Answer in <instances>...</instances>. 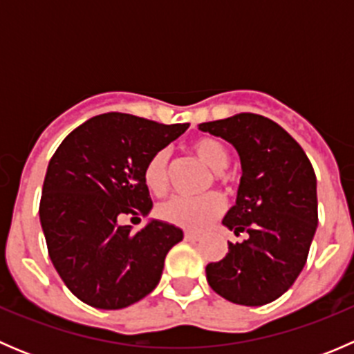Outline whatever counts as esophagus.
<instances>
[{"label":"esophagus","instance_id":"1","mask_svg":"<svg viewBox=\"0 0 354 354\" xmlns=\"http://www.w3.org/2000/svg\"><path fill=\"white\" fill-rule=\"evenodd\" d=\"M200 238H202V234L195 233V231H187V233H185V240L187 241H198Z\"/></svg>","mask_w":354,"mask_h":354}]
</instances>
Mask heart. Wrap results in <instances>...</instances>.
Segmentation results:
<instances>
[{"label": "heart", "mask_w": 354, "mask_h": 354, "mask_svg": "<svg viewBox=\"0 0 354 354\" xmlns=\"http://www.w3.org/2000/svg\"><path fill=\"white\" fill-rule=\"evenodd\" d=\"M192 152L210 169L221 173L230 162V154L219 140L210 137H198L192 142ZM169 151L159 149L147 159L144 166V181L156 195H164L169 188L167 176ZM226 209V202L219 194H209L198 198L174 197L159 207V216L164 221L188 230H200L210 221L217 219Z\"/></svg>", "instance_id": "heart-1"}]
</instances>
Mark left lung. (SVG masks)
<instances>
[{
    "mask_svg": "<svg viewBox=\"0 0 354 354\" xmlns=\"http://www.w3.org/2000/svg\"><path fill=\"white\" fill-rule=\"evenodd\" d=\"M198 130L236 149L241 180L223 224L241 243H227L205 267L209 286L227 301L262 306L288 291L303 270L317 231V178L298 142L260 114L240 113L200 123Z\"/></svg>",
    "mask_w": 354,
    "mask_h": 354,
    "instance_id": "obj_1",
    "label": "left lung"
}]
</instances>
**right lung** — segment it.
Here are the masks:
<instances>
[{
	"mask_svg": "<svg viewBox=\"0 0 354 354\" xmlns=\"http://www.w3.org/2000/svg\"><path fill=\"white\" fill-rule=\"evenodd\" d=\"M188 127L106 113L75 128L56 149L46 171L39 217L49 259L80 301L120 310L159 284L164 259L183 240V231L151 219L131 234V226L120 221L151 212L145 162Z\"/></svg>",
	"mask_w": 354,
	"mask_h": 354,
	"instance_id": "add662e5",
	"label": "right lung"
}]
</instances>
